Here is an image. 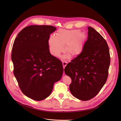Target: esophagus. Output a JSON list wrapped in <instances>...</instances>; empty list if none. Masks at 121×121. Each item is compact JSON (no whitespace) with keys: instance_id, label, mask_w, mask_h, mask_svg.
<instances>
[{"instance_id":"obj_1","label":"esophagus","mask_w":121,"mask_h":121,"mask_svg":"<svg viewBox=\"0 0 121 121\" xmlns=\"http://www.w3.org/2000/svg\"><path fill=\"white\" fill-rule=\"evenodd\" d=\"M66 65H67V62H63V65L64 69L65 68V67Z\"/></svg>"}]
</instances>
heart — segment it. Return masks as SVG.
<instances>
[{
	"mask_svg": "<svg viewBox=\"0 0 121 121\" xmlns=\"http://www.w3.org/2000/svg\"><path fill=\"white\" fill-rule=\"evenodd\" d=\"M78 30L59 29L55 36H51L48 40V44L51 54L55 56H59L65 50L71 57H76L82 52L84 38L82 34H78Z\"/></svg>",
	"mask_w": 121,
	"mask_h": 121,
	"instance_id": "1",
	"label": "heart"
}]
</instances>
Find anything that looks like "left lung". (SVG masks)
<instances>
[{
  "mask_svg": "<svg viewBox=\"0 0 121 121\" xmlns=\"http://www.w3.org/2000/svg\"><path fill=\"white\" fill-rule=\"evenodd\" d=\"M88 37L81 54L65 68L71 78V94L81 100L94 97L105 84L110 64L108 45L105 40L94 28L88 27Z\"/></svg>",
  "mask_w": 121,
  "mask_h": 121,
  "instance_id": "8db88e82",
  "label": "left lung"
}]
</instances>
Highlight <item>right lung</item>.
Segmentation results:
<instances>
[{"label": "right lung", "mask_w": 121, "mask_h": 121, "mask_svg": "<svg viewBox=\"0 0 121 121\" xmlns=\"http://www.w3.org/2000/svg\"><path fill=\"white\" fill-rule=\"evenodd\" d=\"M56 28L50 25H30L16 37L11 59L14 76L22 93L35 100H42L52 91L61 78L62 63L52 55L48 40Z\"/></svg>", "instance_id": "1"}]
</instances>
